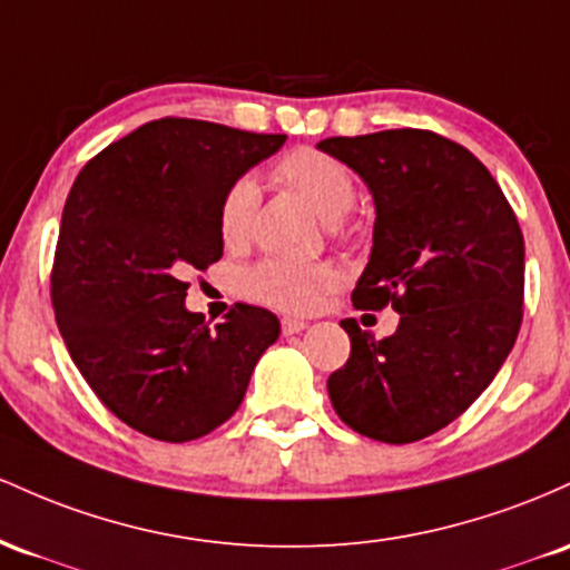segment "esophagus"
<instances>
[{
	"label": "esophagus",
	"instance_id": "esophagus-1",
	"mask_svg": "<svg viewBox=\"0 0 570 570\" xmlns=\"http://www.w3.org/2000/svg\"><path fill=\"white\" fill-rule=\"evenodd\" d=\"M304 328H306L304 320H298V317H283V334H285V336L298 334V331H304Z\"/></svg>",
	"mask_w": 570,
	"mask_h": 570
}]
</instances>
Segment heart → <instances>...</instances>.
Segmentation results:
<instances>
[{
  "mask_svg": "<svg viewBox=\"0 0 570 570\" xmlns=\"http://www.w3.org/2000/svg\"><path fill=\"white\" fill-rule=\"evenodd\" d=\"M274 180L296 190L334 232H344V217L357 199V183L347 164L317 147H296L285 153L272 169ZM258 204V185L253 177H236L217 202V234L226 247H242L250 239L253 215ZM342 274L331 261L298 264L287 258H264L245 268L239 287L253 302L283 312H312L338 285Z\"/></svg>",
  "mask_w": 570,
  "mask_h": 570,
  "instance_id": "obj_1",
  "label": "heart"
}]
</instances>
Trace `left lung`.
<instances>
[{
	"label": "left lung",
	"instance_id": "left-lung-1",
	"mask_svg": "<svg viewBox=\"0 0 570 570\" xmlns=\"http://www.w3.org/2000/svg\"><path fill=\"white\" fill-rule=\"evenodd\" d=\"M368 183L374 250L355 309L399 312L393 336L342 320L350 357L328 376L338 420L412 444L458 420L514 347L525 239L501 185L471 150L425 129L317 142Z\"/></svg>",
	"mask_w": 570,
	"mask_h": 570
}]
</instances>
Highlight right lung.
<instances>
[{
  "instance_id": "1",
  "label": "right lung",
  "mask_w": 570,
  "mask_h": 570,
  "mask_svg": "<svg viewBox=\"0 0 570 570\" xmlns=\"http://www.w3.org/2000/svg\"><path fill=\"white\" fill-rule=\"evenodd\" d=\"M285 134L158 118L107 145L63 204L50 302L75 366L120 423L194 441L239 409L279 320L234 304L209 328L185 309L190 268L220 261L217 202Z\"/></svg>"
}]
</instances>
